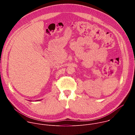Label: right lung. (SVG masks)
<instances>
[{"label":"right lung","instance_id":"obj_1","mask_svg":"<svg viewBox=\"0 0 135 135\" xmlns=\"http://www.w3.org/2000/svg\"><path fill=\"white\" fill-rule=\"evenodd\" d=\"M37 101H38V100H37ZM39 101H40V100H39Z\"/></svg>","mask_w":135,"mask_h":135}]
</instances>
